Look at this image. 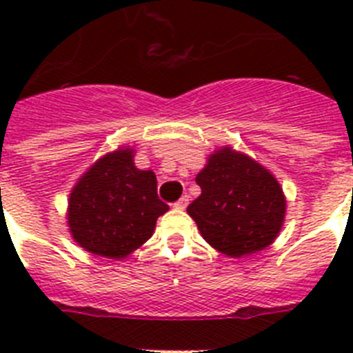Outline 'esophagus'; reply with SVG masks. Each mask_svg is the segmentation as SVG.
Wrapping results in <instances>:
<instances>
[{"label":"esophagus","mask_w":353,"mask_h":353,"mask_svg":"<svg viewBox=\"0 0 353 353\" xmlns=\"http://www.w3.org/2000/svg\"><path fill=\"white\" fill-rule=\"evenodd\" d=\"M187 205H188V196H183V198H179L176 203H174V209L183 210V209H187Z\"/></svg>","instance_id":"obj_1"}]
</instances>
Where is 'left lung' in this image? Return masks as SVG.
I'll use <instances>...</instances> for the list:
<instances>
[{
	"label": "left lung",
	"instance_id": "left-lung-1",
	"mask_svg": "<svg viewBox=\"0 0 353 353\" xmlns=\"http://www.w3.org/2000/svg\"><path fill=\"white\" fill-rule=\"evenodd\" d=\"M201 194L187 212L207 243L231 258L258 252L279 236L285 198L279 181L249 155L216 150L198 176Z\"/></svg>",
	"mask_w": 353,
	"mask_h": 353
}]
</instances>
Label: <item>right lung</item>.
Here are the masks:
<instances>
[{"label":"right lung","instance_id":"add662e5","mask_svg":"<svg viewBox=\"0 0 353 353\" xmlns=\"http://www.w3.org/2000/svg\"><path fill=\"white\" fill-rule=\"evenodd\" d=\"M168 210L157 196L152 170H139L132 148H119L97 161L69 196L68 225L85 251L121 260L154 234Z\"/></svg>","mask_w":353,"mask_h":353}]
</instances>
